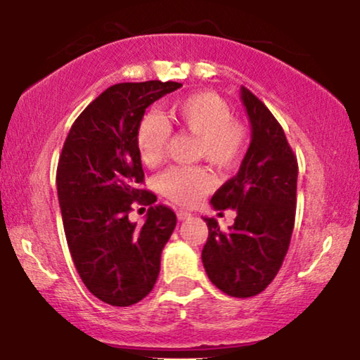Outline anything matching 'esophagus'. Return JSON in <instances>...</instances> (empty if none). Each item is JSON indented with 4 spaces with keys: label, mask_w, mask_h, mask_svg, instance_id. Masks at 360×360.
<instances>
[{
    "label": "esophagus",
    "mask_w": 360,
    "mask_h": 360,
    "mask_svg": "<svg viewBox=\"0 0 360 360\" xmlns=\"http://www.w3.org/2000/svg\"><path fill=\"white\" fill-rule=\"evenodd\" d=\"M188 218H191V213L186 210H177V220H188Z\"/></svg>",
    "instance_id": "1"
}]
</instances>
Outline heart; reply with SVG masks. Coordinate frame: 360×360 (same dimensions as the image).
Wrapping results in <instances>:
<instances>
[{
    "label": "heart",
    "mask_w": 360,
    "mask_h": 360,
    "mask_svg": "<svg viewBox=\"0 0 360 360\" xmlns=\"http://www.w3.org/2000/svg\"><path fill=\"white\" fill-rule=\"evenodd\" d=\"M167 120L196 135V155L205 157L221 171L233 169L242 160L249 143V131L233 118L230 105L212 91H200L167 106ZM171 137V128L162 117L147 113L135 128V148L147 167L162 162ZM212 186L203 167H171L159 177V189L174 203L191 206Z\"/></svg>",
    "instance_id": "heart-1"
}]
</instances>
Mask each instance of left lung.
Instances as JSON below:
<instances>
[{
  "label": "left lung",
  "mask_w": 360,
  "mask_h": 360,
  "mask_svg": "<svg viewBox=\"0 0 360 360\" xmlns=\"http://www.w3.org/2000/svg\"><path fill=\"white\" fill-rule=\"evenodd\" d=\"M240 98L249 115L250 146L237 176L212 198L214 210L232 208L237 217L226 232L214 218H205L208 240L201 259L214 286L229 296L250 298L269 286L288 254L298 160L267 106L243 86Z\"/></svg>",
  "instance_id": "1"
}]
</instances>
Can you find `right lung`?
I'll return each instance as SVG.
<instances>
[{"instance_id": "right-lung-1", "label": "right lung", "mask_w": 360, "mask_h": 360, "mask_svg": "<svg viewBox=\"0 0 360 360\" xmlns=\"http://www.w3.org/2000/svg\"><path fill=\"white\" fill-rule=\"evenodd\" d=\"M174 81L120 82L77 117L57 166L65 238L84 286L111 307H130L154 288L176 213L150 206L143 225L128 220L131 203H154L143 183L135 128L146 108L181 88Z\"/></svg>"}]
</instances>
